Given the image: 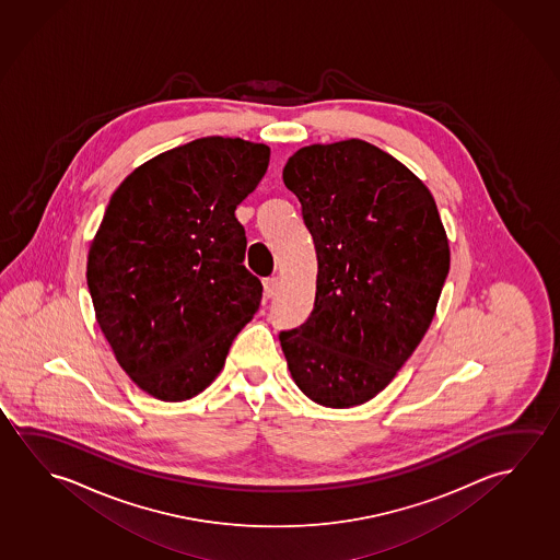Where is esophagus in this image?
Segmentation results:
<instances>
[{
	"label": "esophagus",
	"instance_id": "obj_1",
	"mask_svg": "<svg viewBox=\"0 0 560 560\" xmlns=\"http://www.w3.org/2000/svg\"><path fill=\"white\" fill-rule=\"evenodd\" d=\"M262 284H265V295L267 298H272L280 290V280L278 278H267Z\"/></svg>",
	"mask_w": 560,
	"mask_h": 560
}]
</instances>
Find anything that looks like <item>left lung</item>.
Segmentation results:
<instances>
[{"instance_id":"8db88e82","label":"left lung","mask_w":560,"mask_h":560,"mask_svg":"<svg viewBox=\"0 0 560 560\" xmlns=\"http://www.w3.org/2000/svg\"><path fill=\"white\" fill-rule=\"evenodd\" d=\"M317 250L315 307L280 332L293 382L329 409L373 399L434 319L450 241L427 185L373 143H311L285 163Z\"/></svg>"}]
</instances>
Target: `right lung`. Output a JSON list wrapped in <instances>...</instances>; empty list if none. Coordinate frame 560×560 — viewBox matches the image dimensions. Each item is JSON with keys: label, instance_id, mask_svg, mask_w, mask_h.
I'll return each mask as SVG.
<instances>
[{"label": "right lung", "instance_id": "add662e5", "mask_svg": "<svg viewBox=\"0 0 560 560\" xmlns=\"http://www.w3.org/2000/svg\"><path fill=\"white\" fill-rule=\"evenodd\" d=\"M268 161L265 143L208 136L145 161L110 196L88 285L116 362L155 399L202 393L257 313L262 284L243 267L235 208Z\"/></svg>", "mask_w": 560, "mask_h": 560}]
</instances>
